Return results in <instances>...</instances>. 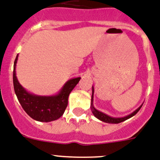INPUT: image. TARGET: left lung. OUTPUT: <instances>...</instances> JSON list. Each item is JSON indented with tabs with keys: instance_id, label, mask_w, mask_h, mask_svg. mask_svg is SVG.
<instances>
[{
	"instance_id": "1",
	"label": "left lung",
	"mask_w": 160,
	"mask_h": 160,
	"mask_svg": "<svg viewBox=\"0 0 160 160\" xmlns=\"http://www.w3.org/2000/svg\"><path fill=\"white\" fill-rule=\"evenodd\" d=\"M93 94H94V88H93V87H92V103H91V110H92V112L93 115H94V116H96L97 119H99L100 120H101V121L104 122V123H121V122H123V121H125V120H127V119H129V118H131V117H132V116H135V115H136V113H137V112H139V110H140L141 107H142V105H141L140 107L136 109V111H134V112H132V113H131L130 115L124 116V117H120V118L112 117V116H108V115L104 114V113H103V112L96 110V109L95 108L94 106H93Z\"/></svg>"
}]
</instances>
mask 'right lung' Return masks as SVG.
<instances>
[{"instance_id":"right-lung-1","label":"right lung","mask_w":160,"mask_h":160,"mask_svg":"<svg viewBox=\"0 0 160 160\" xmlns=\"http://www.w3.org/2000/svg\"><path fill=\"white\" fill-rule=\"evenodd\" d=\"M18 55L16 57L13 66V87L15 93L27 114L35 120L50 122L62 116L68 106V99L72 89L76 87L80 77L71 79L64 85L60 92L55 96H37L28 92L20 84L16 76V64Z\"/></svg>"}]
</instances>
